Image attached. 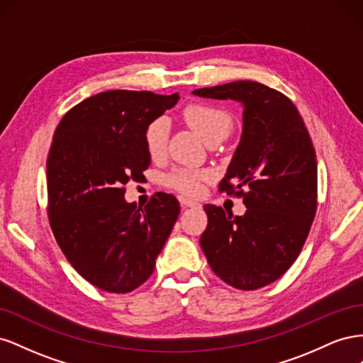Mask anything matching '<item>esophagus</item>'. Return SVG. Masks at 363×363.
I'll use <instances>...</instances> for the list:
<instances>
[{
  "instance_id": "34e87169",
  "label": "esophagus",
  "mask_w": 363,
  "mask_h": 363,
  "mask_svg": "<svg viewBox=\"0 0 363 363\" xmlns=\"http://www.w3.org/2000/svg\"><path fill=\"white\" fill-rule=\"evenodd\" d=\"M179 201H180V204H182L183 207H201V204H200L199 201L189 200V199H186V196H180Z\"/></svg>"
}]
</instances>
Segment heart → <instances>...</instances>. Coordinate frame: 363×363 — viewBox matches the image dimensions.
Returning <instances> with one entry per match:
<instances>
[{
	"instance_id": "heart-1",
	"label": "heart",
	"mask_w": 363,
	"mask_h": 363,
	"mask_svg": "<svg viewBox=\"0 0 363 363\" xmlns=\"http://www.w3.org/2000/svg\"><path fill=\"white\" fill-rule=\"evenodd\" d=\"M183 118L188 125L207 145L219 144L235 128V119L225 108L208 103H191L183 108ZM169 124L167 118L159 116L150 121L144 128V145L151 159H160L168 145ZM208 174L194 168H177L164 177V184L184 195H199Z\"/></svg>"
}]
</instances>
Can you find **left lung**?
Wrapping results in <instances>:
<instances>
[{
	"instance_id": "obj_1",
	"label": "left lung",
	"mask_w": 363,
	"mask_h": 363,
	"mask_svg": "<svg viewBox=\"0 0 363 363\" xmlns=\"http://www.w3.org/2000/svg\"><path fill=\"white\" fill-rule=\"evenodd\" d=\"M194 94L244 104L242 138L219 191L242 199L247 212L233 216L206 204L200 244L219 279L255 291L291 268L309 235L318 203L312 139L289 98L262 83L239 80Z\"/></svg>"
}]
</instances>
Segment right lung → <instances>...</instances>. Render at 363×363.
Instances as JSON below:
<instances>
[{"mask_svg":"<svg viewBox=\"0 0 363 363\" xmlns=\"http://www.w3.org/2000/svg\"><path fill=\"white\" fill-rule=\"evenodd\" d=\"M179 94L107 91L65 113L47 159L48 219L74 269L98 289L127 294L147 281L180 213L171 194L142 208L124 200L151 157L144 128Z\"/></svg>","mask_w":363,"mask_h":363,"instance_id":"right-lung-1","label":"right lung"}]
</instances>
